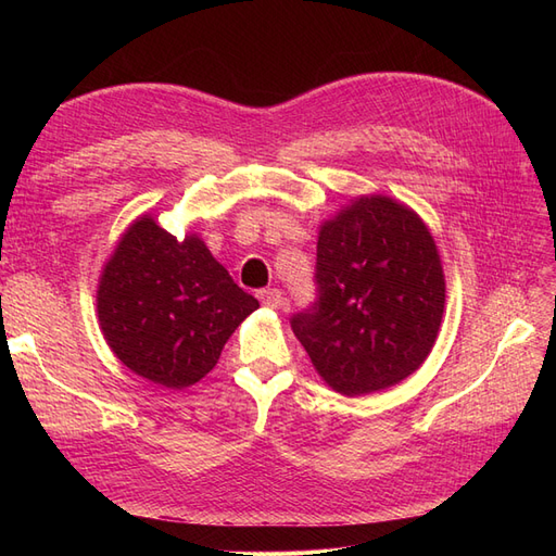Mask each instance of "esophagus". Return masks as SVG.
I'll use <instances>...</instances> for the list:
<instances>
[{
    "label": "esophagus",
    "instance_id": "esophagus-1",
    "mask_svg": "<svg viewBox=\"0 0 556 556\" xmlns=\"http://www.w3.org/2000/svg\"><path fill=\"white\" fill-rule=\"evenodd\" d=\"M257 299L266 308H280L282 306V292L280 290H260Z\"/></svg>",
    "mask_w": 556,
    "mask_h": 556
}]
</instances>
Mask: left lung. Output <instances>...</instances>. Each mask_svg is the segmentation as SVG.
<instances>
[{
    "label": "left lung",
    "mask_w": 556,
    "mask_h": 556,
    "mask_svg": "<svg viewBox=\"0 0 556 556\" xmlns=\"http://www.w3.org/2000/svg\"><path fill=\"white\" fill-rule=\"evenodd\" d=\"M315 285V304L290 325L336 392H380L425 364L441 329L445 276L413 208L368 194L323 223Z\"/></svg>",
    "instance_id": "left-lung-1"
}]
</instances>
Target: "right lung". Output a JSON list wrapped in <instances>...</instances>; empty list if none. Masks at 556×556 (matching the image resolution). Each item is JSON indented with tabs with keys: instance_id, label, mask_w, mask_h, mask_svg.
<instances>
[{
	"instance_id": "1",
	"label": "right lung",
	"mask_w": 556,
	"mask_h": 556,
	"mask_svg": "<svg viewBox=\"0 0 556 556\" xmlns=\"http://www.w3.org/2000/svg\"><path fill=\"white\" fill-rule=\"evenodd\" d=\"M257 308L197 233L176 241L150 215L123 233L97 290L99 327L113 355L172 390L204 378Z\"/></svg>"
}]
</instances>
